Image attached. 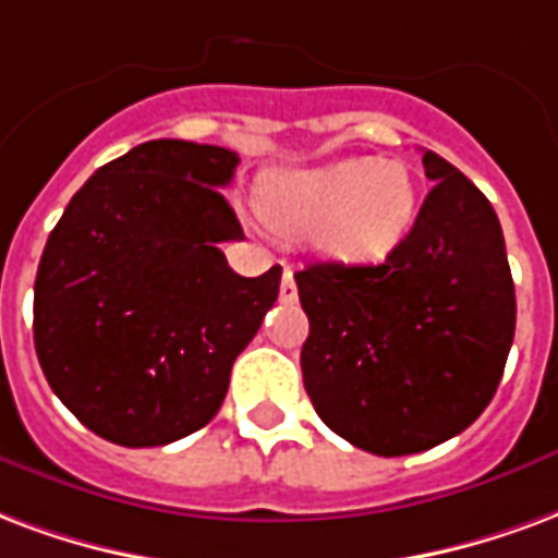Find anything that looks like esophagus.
<instances>
[{"mask_svg":"<svg viewBox=\"0 0 558 558\" xmlns=\"http://www.w3.org/2000/svg\"><path fill=\"white\" fill-rule=\"evenodd\" d=\"M279 300H282V303H294V300H296V282H294V274H291V270H284V274H282Z\"/></svg>","mask_w":558,"mask_h":558,"instance_id":"esophagus-1","label":"esophagus"}]
</instances>
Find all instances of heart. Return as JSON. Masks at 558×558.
<instances>
[{
  "label": "heart",
  "mask_w": 558,
  "mask_h": 558,
  "mask_svg": "<svg viewBox=\"0 0 558 558\" xmlns=\"http://www.w3.org/2000/svg\"><path fill=\"white\" fill-rule=\"evenodd\" d=\"M258 214L284 238H312L327 258L377 264L410 238L418 184L401 160H336L274 172L255 190Z\"/></svg>",
  "instance_id": "heart-1"
}]
</instances>
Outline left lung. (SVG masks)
<instances>
[{
  "label": "left lung",
  "mask_w": 558,
  "mask_h": 558,
  "mask_svg": "<svg viewBox=\"0 0 558 558\" xmlns=\"http://www.w3.org/2000/svg\"><path fill=\"white\" fill-rule=\"evenodd\" d=\"M410 238L380 264L296 270L303 384L339 437L398 458L451 440L490 404L514 341V282L496 210L440 154Z\"/></svg>",
  "instance_id": "1"
}]
</instances>
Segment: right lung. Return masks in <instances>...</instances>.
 I'll return each instance as SVG.
<instances>
[{"label": "right lung", "mask_w": 558, "mask_h": 558, "mask_svg": "<svg viewBox=\"0 0 558 558\" xmlns=\"http://www.w3.org/2000/svg\"><path fill=\"white\" fill-rule=\"evenodd\" d=\"M240 157L154 140L100 166L50 231L35 279V351L85 428L128 449L205 428L231 365L279 296L219 250L243 238L219 193Z\"/></svg>", "instance_id": "add662e5"}]
</instances>
